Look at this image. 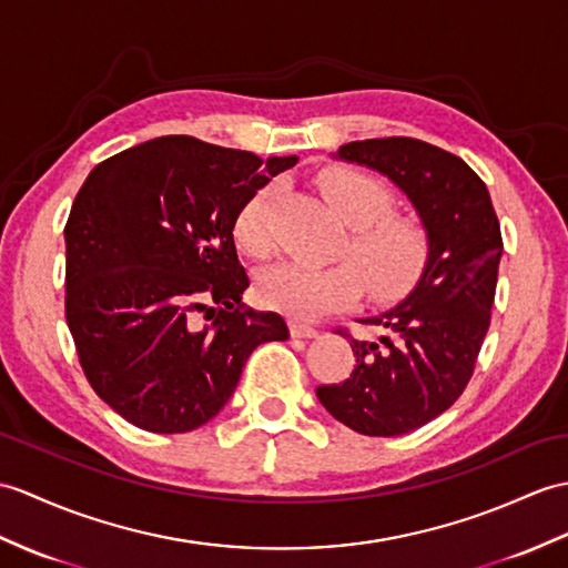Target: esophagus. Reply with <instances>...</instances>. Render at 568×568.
<instances>
[{
  "label": "esophagus",
  "instance_id": "esophagus-1",
  "mask_svg": "<svg viewBox=\"0 0 568 568\" xmlns=\"http://www.w3.org/2000/svg\"><path fill=\"white\" fill-rule=\"evenodd\" d=\"M290 334H293L295 338H314L320 332H316V328L312 324H307V322L290 320Z\"/></svg>",
  "mask_w": 568,
  "mask_h": 568
}]
</instances>
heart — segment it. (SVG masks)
I'll return each instance as SVG.
<instances>
[{
    "mask_svg": "<svg viewBox=\"0 0 568 568\" xmlns=\"http://www.w3.org/2000/svg\"><path fill=\"white\" fill-rule=\"evenodd\" d=\"M328 205L344 220L351 234L346 252L353 263L328 266L302 261H281L256 278V297L263 307L290 316H320L346 307L365 290L375 300H394L412 290L426 268L430 242L420 222L394 215V193L379 179L358 169L336 166L320 176ZM278 183H266L242 205L234 220V240L242 252L263 258L273 248L271 213Z\"/></svg>",
    "mask_w": 568,
    "mask_h": 568,
    "instance_id": "heart-1",
    "label": "heart"
}]
</instances>
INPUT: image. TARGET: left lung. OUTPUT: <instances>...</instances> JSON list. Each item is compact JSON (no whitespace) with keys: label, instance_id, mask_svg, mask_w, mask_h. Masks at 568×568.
<instances>
[{"label":"left lung","instance_id":"obj_1","mask_svg":"<svg viewBox=\"0 0 568 568\" xmlns=\"http://www.w3.org/2000/svg\"><path fill=\"white\" fill-rule=\"evenodd\" d=\"M334 156L397 183L430 242L412 293L397 307L361 320L379 328L377 341L338 332L355 353L351 377L316 387L322 406L341 424L392 438L428 424L465 392L491 324L504 240L486 183L435 144L358 140L341 144Z\"/></svg>","mask_w":568,"mask_h":568}]
</instances>
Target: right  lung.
Here are the masks:
<instances>
[{"label":"right lung","instance_id":"obj_1","mask_svg":"<svg viewBox=\"0 0 568 568\" xmlns=\"http://www.w3.org/2000/svg\"><path fill=\"white\" fill-rule=\"evenodd\" d=\"M293 164L166 135L91 169L64 224V316L89 385L128 424L201 428L252 351L290 336L281 314L244 307L232 230Z\"/></svg>","mask_w":568,"mask_h":568}]
</instances>
